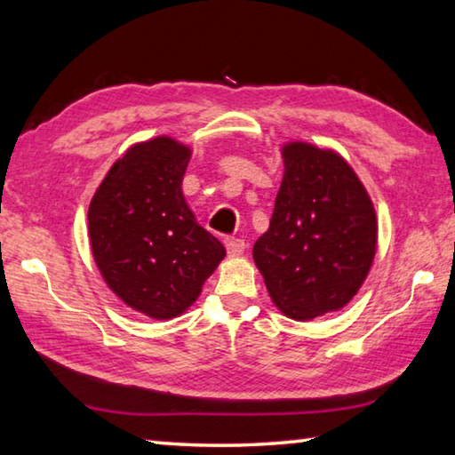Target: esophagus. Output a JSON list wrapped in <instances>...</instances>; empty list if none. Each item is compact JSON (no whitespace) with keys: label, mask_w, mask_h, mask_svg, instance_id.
I'll return each mask as SVG.
<instances>
[{"label":"esophagus","mask_w":455,"mask_h":455,"mask_svg":"<svg viewBox=\"0 0 455 455\" xmlns=\"http://www.w3.org/2000/svg\"><path fill=\"white\" fill-rule=\"evenodd\" d=\"M225 244H227V251H228V255H230V257H238V255H243L244 249H246V244H244L243 238H236V236H228V238H225Z\"/></svg>","instance_id":"1"}]
</instances>
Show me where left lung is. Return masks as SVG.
<instances>
[{
    "instance_id": "8db88e82",
    "label": "left lung",
    "mask_w": 455,
    "mask_h": 455,
    "mask_svg": "<svg viewBox=\"0 0 455 455\" xmlns=\"http://www.w3.org/2000/svg\"><path fill=\"white\" fill-rule=\"evenodd\" d=\"M284 174L267 233L252 246L273 303L297 321L347 305L377 249L371 198L333 150L283 146Z\"/></svg>"
}]
</instances>
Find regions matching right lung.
I'll return each instance as SVG.
<instances>
[{
	"label": "right lung",
	"mask_w": 455,
	"mask_h": 455,
	"mask_svg": "<svg viewBox=\"0 0 455 455\" xmlns=\"http://www.w3.org/2000/svg\"><path fill=\"white\" fill-rule=\"evenodd\" d=\"M190 148L171 136L134 144L104 176L88 211L92 255L104 281L152 319L179 317L225 259L182 195Z\"/></svg>",
	"instance_id": "right-lung-1"
}]
</instances>
